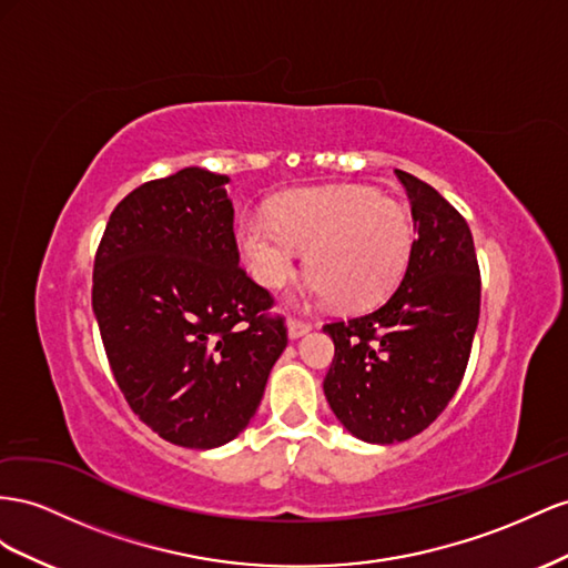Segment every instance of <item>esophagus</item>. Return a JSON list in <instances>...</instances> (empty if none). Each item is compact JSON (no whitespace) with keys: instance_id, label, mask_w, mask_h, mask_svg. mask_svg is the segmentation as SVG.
<instances>
[{"instance_id":"34e87169","label":"esophagus","mask_w":568,"mask_h":568,"mask_svg":"<svg viewBox=\"0 0 568 568\" xmlns=\"http://www.w3.org/2000/svg\"><path fill=\"white\" fill-rule=\"evenodd\" d=\"M286 329H288V336H291V339H298V336H303V334H308V332H311V322H303V320L291 317V320H288V325H286Z\"/></svg>"}]
</instances>
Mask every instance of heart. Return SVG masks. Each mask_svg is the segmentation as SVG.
Listing matches in <instances>:
<instances>
[{
    "mask_svg": "<svg viewBox=\"0 0 568 568\" xmlns=\"http://www.w3.org/2000/svg\"><path fill=\"white\" fill-rule=\"evenodd\" d=\"M239 243L253 277L267 288L294 277L301 248H308V298L358 311L385 301L402 280L413 224L402 203L344 183L286 193L270 205V214H243Z\"/></svg>",
    "mask_w": 568,
    "mask_h": 568,
    "instance_id": "obj_1",
    "label": "heart"
}]
</instances>
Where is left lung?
<instances>
[{
  "instance_id": "1",
  "label": "left lung",
  "mask_w": 568,
  "mask_h": 568,
  "mask_svg": "<svg viewBox=\"0 0 568 568\" xmlns=\"http://www.w3.org/2000/svg\"><path fill=\"white\" fill-rule=\"evenodd\" d=\"M418 239L404 280L377 311L329 322L325 396L346 430L371 444L423 433L462 385L480 317V270L466 220L425 181L394 170Z\"/></svg>"
}]
</instances>
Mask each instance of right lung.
Wrapping results in <instances>:
<instances>
[{"instance_id": "add662e5", "label": "right lung", "mask_w": 568, "mask_h": 568, "mask_svg": "<svg viewBox=\"0 0 568 568\" xmlns=\"http://www.w3.org/2000/svg\"><path fill=\"white\" fill-rule=\"evenodd\" d=\"M229 176L186 166L131 191L95 253L93 311L131 410L214 449L251 423L286 348L270 291L239 267Z\"/></svg>"}]
</instances>
